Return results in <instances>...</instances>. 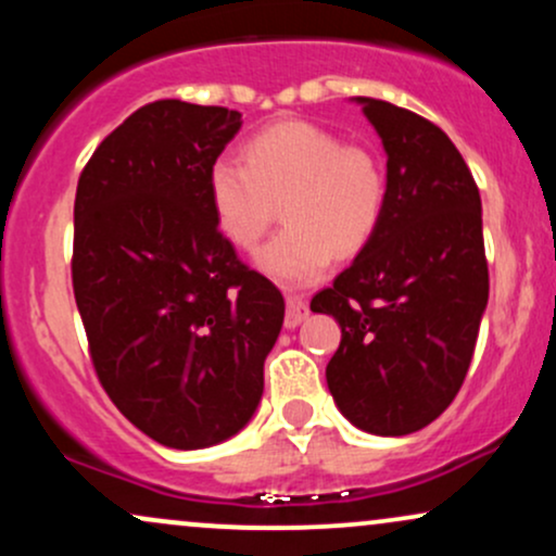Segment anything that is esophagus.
<instances>
[{"mask_svg":"<svg viewBox=\"0 0 556 556\" xmlns=\"http://www.w3.org/2000/svg\"><path fill=\"white\" fill-rule=\"evenodd\" d=\"M287 314H285V327L295 329L308 318V303L303 295H287Z\"/></svg>","mask_w":556,"mask_h":556,"instance_id":"34e87169","label":"esophagus"}]
</instances>
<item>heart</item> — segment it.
Here are the masks:
<instances>
[{"mask_svg": "<svg viewBox=\"0 0 556 556\" xmlns=\"http://www.w3.org/2000/svg\"><path fill=\"white\" fill-rule=\"evenodd\" d=\"M387 172L366 146L344 143L327 127L285 119L242 146V162L216 159L208 203L222 238L253 251L282 206L285 229L258 253L261 271L282 285H311L334 256H355L387 214Z\"/></svg>", "mask_w": 556, "mask_h": 556, "instance_id": "obj_1", "label": "heart"}]
</instances>
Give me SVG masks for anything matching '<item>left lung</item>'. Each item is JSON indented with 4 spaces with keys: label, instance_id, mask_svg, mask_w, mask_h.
<instances>
[{
    "label": "left lung",
    "instance_id": "8db88e82",
    "mask_svg": "<svg viewBox=\"0 0 556 556\" xmlns=\"http://www.w3.org/2000/svg\"><path fill=\"white\" fill-rule=\"evenodd\" d=\"M355 101L387 151V214L311 311L342 327L327 366L342 416L405 437L442 416L473 358L489 303L481 195L442 127L389 101Z\"/></svg>",
    "mask_w": 556,
    "mask_h": 556
}]
</instances>
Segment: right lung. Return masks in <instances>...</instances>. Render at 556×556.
<instances>
[{
  "label": "right lung",
  "mask_w": 556,
  "mask_h": 556,
  "mask_svg": "<svg viewBox=\"0 0 556 556\" xmlns=\"http://www.w3.org/2000/svg\"><path fill=\"white\" fill-rule=\"evenodd\" d=\"M242 114L162 99L99 143L75 193L73 290L117 410L154 442L235 437L264 394L285 298L222 238L208 169Z\"/></svg>",
  "instance_id": "add662e5"
}]
</instances>
